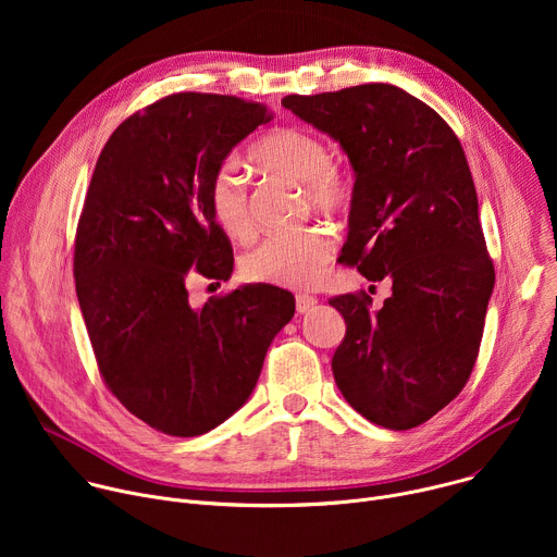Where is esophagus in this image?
<instances>
[{
    "label": "esophagus",
    "instance_id": "obj_1",
    "mask_svg": "<svg viewBox=\"0 0 557 557\" xmlns=\"http://www.w3.org/2000/svg\"><path fill=\"white\" fill-rule=\"evenodd\" d=\"M317 306V297H312V295H297L295 297V308H297V312H308V310H312Z\"/></svg>",
    "mask_w": 557,
    "mask_h": 557
}]
</instances>
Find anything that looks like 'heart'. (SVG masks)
<instances>
[{"mask_svg": "<svg viewBox=\"0 0 557 557\" xmlns=\"http://www.w3.org/2000/svg\"><path fill=\"white\" fill-rule=\"evenodd\" d=\"M253 163L273 176L301 185L310 209L333 213L350 196L344 172L331 161L329 143L304 127H275L251 151ZM207 207L231 240H249L256 231L249 191L235 165H220L207 185ZM335 240L324 228L273 233L243 258V275L280 288H310L333 260Z\"/></svg>", "mask_w": 557, "mask_h": 557, "instance_id": "b5f03b06", "label": "heart"}]
</instances>
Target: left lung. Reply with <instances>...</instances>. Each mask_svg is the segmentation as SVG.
<instances>
[{
	"label": "left lung",
	"instance_id": "left-lung-1",
	"mask_svg": "<svg viewBox=\"0 0 557 557\" xmlns=\"http://www.w3.org/2000/svg\"><path fill=\"white\" fill-rule=\"evenodd\" d=\"M282 106L350 158L355 187L339 260L392 295L333 297L346 337L333 355L344 399L368 421L410 430L465 387L479 357L496 273L479 196L454 129L389 84H363Z\"/></svg>",
	"mask_w": 557,
	"mask_h": 557
}]
</instances>
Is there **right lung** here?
Listing matches in <instances>:
<instances>
[{"mask_svg": "<svg viewBox=\"0 0 557 557\" xmlns=\"http://www.w3.org/2000/svg\"><path fill=\"white\" fill-rule=\"evenodd\" d=\"M271 121L267 106L178 92L106 143L74 240V282L108 389L149 428L200 436L251 396L295 297L243 286L194 310L187 277L226 282L233 251L207 207L228 151Z\"/></svg>", "mask_w": 557, "mask_h": 557, "instance_id": "add662e5", "label": "right lung"}]
</instances>
